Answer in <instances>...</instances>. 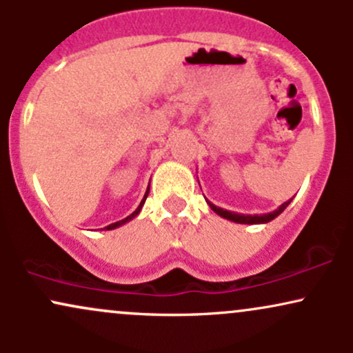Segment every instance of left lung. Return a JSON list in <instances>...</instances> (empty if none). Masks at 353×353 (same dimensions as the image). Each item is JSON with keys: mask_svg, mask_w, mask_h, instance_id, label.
I'll list each match as a JSON object with an SVG mask.
<instances>
[{"mask_svg": "<svg viewBox=\"0 0 353 353\" xmlns=\"http://www.w3.org/2000/svg\"><path fill=\"white\" fill-rule=\"evenodd\" d=\"M205 201H208V199H205ZM290 201H292V199H290ZM290 201L283 202L281 208H277L275 210H272V212H269V214H254V216H250V214L230 212V210L217 208V205H214L210 201H208V204H209V208L217 214V216L228 219V221L237 222V224H267V222H270V221H272V219L277 217L279 214H282L283 210H285L287 205L290 204Z\"/></svg>", "mask_w": 353, "mask_h": 353, "instance_id": "8db88e82", "label": "left lung"}]
</instances>
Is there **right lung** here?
Wrapping results in <instances>:
<instances>
[{"instance_id":"obj_1","label":"right lung","mask_w":353,"mask_h":353,"mask_svg":"<svg viewBox=\"0 0 353 353\" xmlns=\"http://www.w3.org/2000/svg\"><path fill=\"white\" fill-rule=\"evenodd\" d=\"M148 194H149V188H148V190H145V194H144V197H143V201H141V204L137 205V209L134 210V212L131 214V216H128L125 219H123V221H117V222H114V224H109L108 228H104L106 230H112V229H116V228H121V225H124L125 222H129V221H132V219H134L137 214L141 212V209H143V205H144V202H145V199H148Z\"/></svg>"}]
</instances>
